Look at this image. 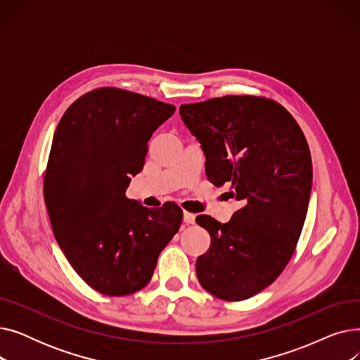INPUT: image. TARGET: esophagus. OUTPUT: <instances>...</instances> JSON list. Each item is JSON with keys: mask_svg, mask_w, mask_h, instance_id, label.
Listing matches in <instances>:
<instances>
[{"mask_svg": "<svg viewBox=\"0 0 360 360\" xmlns=\"http://www.w3.org/2000/svg\"><path fill=\"white\" fill-rule=\"evenodd\" d=\"M184 221L188 224H194L195 223V214L190 212H184Z\"/></svg>", "mask_w": 360, "mask_h": 360, "instance_id": "obj_1", "label": "esophagus"}]
</instances>
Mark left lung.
<instances>
[{
  "label": "left lung",
  "instance_id": "1",
  "mask_svg": "<svg viewBox=\"0 0 360 360\" xmlns=\"http://www.w3.org/2000/svg\"><path fill=\"white\" fill-rule=\"evenodd\" d=\"M181 118L201 143L205 175L229 182L242 207L228 223L201 214L212 236L197 258L200 285L223 300H243L270 286L292 258L312 188L307 139L280 103L223 96L181 105Z\"/></svg>",
  "mask_w": 360,
  "mask_h": 360
}]
</instances>
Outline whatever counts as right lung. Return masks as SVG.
I'll return each mask as SVG.
<instances>
[{
    "instance_id": "right-lung-1",
    "label": "right lung",
    "mask_w": 360,
    "mask_h": 360,
    "mask_svg": "<svg viewBox=\"0 0 360 360\" xmlns=\"http://www.w3.org/2000/svg\"><path fill=\"white\" fill-rule=\"evenodd\" d=\"M175 106L115 87L75 101L55 129L44 198L56 242L87 285L108 296L143 289L178 232L175 202L147 209L125 197L151 134Z\"/></svg>"
}]
</instances>
